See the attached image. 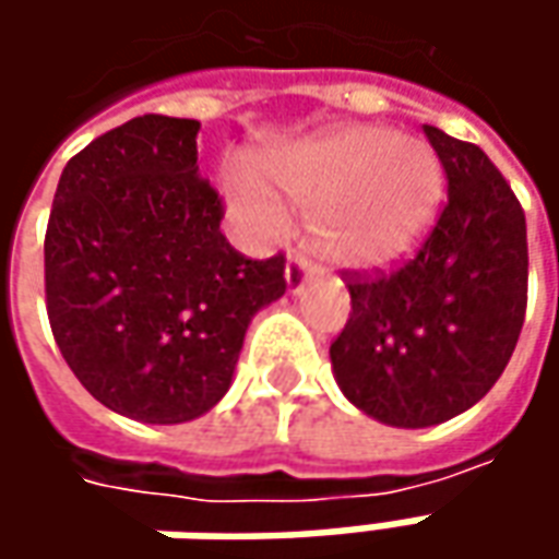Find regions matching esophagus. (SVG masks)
Instances as JSON below:
<instances>
[{
	"mask_svg": "<svg viewBox=\"0 0 559 559\" xmlns=\"http://www.w3.org/2000/svg\"><path fill=\"white\" fill-rule=\"evenodd\" d=\"M313 280V267L301 258V254H295V258H289V264H286V286H289V292L295 295V292H301L308 283Z\"/></svg>",
	"mask_w": 559,
	"mask_h": 559,
	"instance_id": "esophagus-1",
	"label": "esophagus"
}]
</instances>
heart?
Returning a JSON list of instances; mask_svg holds the SVG:
<instances>
[{
	"mask_svg": "<svg viewBox=\"0 0 559 559\" xmlns=\"http://www.w3.org/2000/svg\"><path fill=\"white\" fill-rule=\"evenodd\" d=\"M264 170L292 202L313 214L326 251L360 267L401 258L429 229L441 202L439 158L382 127H345L276 152ZM226 192L258 224L273 221L267 192L229 170Z\"/></svg>",
	"mask_w": 559,
	"mask_h": 559,
	"instance_id": "obj_1",
	"label": "heart"
}]
</instances>
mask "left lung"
<instances>
[{"instance_id":"obj_1","label":"left lung","mask_w":559,"mask_h":559,"mask_svg":"<svg viewBox=\"0 0 559 559\" xmlns=\"http://www.w3.org/2000/svg\"><path fill=\"white\" fill-rule=\"evenodd\" d=\"M448 204L401 267L345 270L352 313L330 345L367 417L423 429L469 411L504 373L526 320V214L479 145L423 127Z\"/></svg>"}]
</instances>
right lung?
<instances>
[{
    "label": "right lung",
    "instance_id": "add662e5",
    "mask_svg": "<svg viewBox=\"0 0 559 559\" xmlns=\"http://www.w3.org/2000/svg\"><path fill=\"white\" fill-rule=\"evenodd\" d=\"M199 120L142 115L61 170L46 226V311L90 395L140 423H186L226 395L251 317L286 258L251 261L199 177Z\"/></svg>",
    "mask_w": 559,
    "mask_h": 559
}]
</instances>
